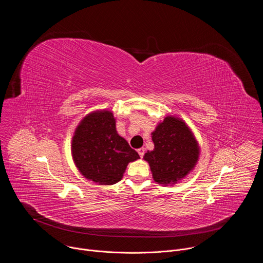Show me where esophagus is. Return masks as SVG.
I'll use <instances>...</instances> for the list:
<instances>
[{"label": "esophagus", "mask_w": 263, "mask_h": 263, "mask_svg": "<svg viewBox=\"0 0 263 263\" xmlns=\"http://www.w3.org/2000/svg\"><path fill=\"white\" fill-rule=\"evenodd\" d=\"M137 153H138V154H139V156L142 158V157H143V155H144V148H143V147L138 148V149H137Z\"/></svg>", "instance_id": "1"}]
</instances>
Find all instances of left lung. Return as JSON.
I'll use <instances>...</instances> for the list:
<instances>
[{"label":"left lung","instance_id":"1","mask_svg":"<svg viewBox=\"0 0 263 263\" xmlns=\"http://www.w3.org/2000/svg\"><path fill=\"white\" fill-rule=\"evenodd\" d=\"M152 140L154 149L147 151L143 159L147 161L158 184H176L196 166L200 146L183 120L175 116L165 117L152 132Z\"/></svg>","mask_w":263,"mask_h":263}]
</instances>
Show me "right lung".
Segmentation results:
<instances>
[{
    "label": "right lung",
    "instance_id": "right-lung-1",
    "mask_svg": "<svg viewBox=\"0 0 263 263\" xmlns=\"http://www.w3.org/2000/svg\"><path fill=\"white\" fill-rule=\"evenodd\" d=\"M71 156L86 179L101 185L118 183L128 163L139 159L118 134L114 114L105 109L91 112L80 122L71 139Z\"/></svg>",
    "mask_w": 263,
    "mask_h": 263
}]
</instances>
